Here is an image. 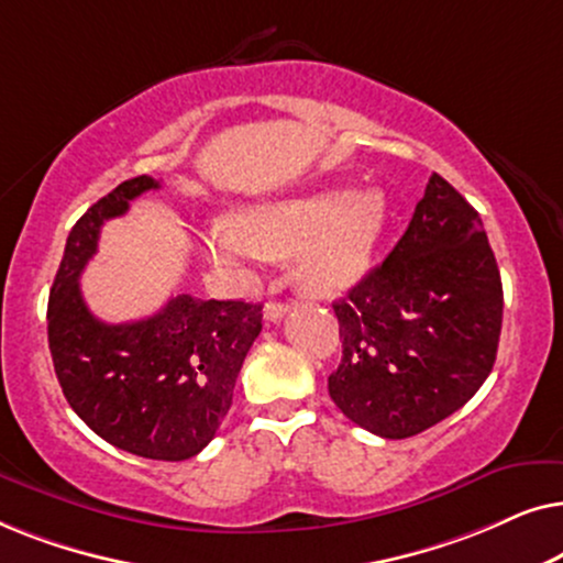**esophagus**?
<instances>
[{"mask_svg": "<svg viewBox=\"0 0 563 563\" xmlns=\"http://www.w3.org/2000/svg\"><path fill=\"white\" fill-rule=\"evenodd\" d=\"M287 310L289 307L284 305V302H276V299H272V302H266V307H264V318L268 320V322H279L284 314H287Z\"/></svg>", "mask_w": 563, "mask_h": 563, "instance_id": "34e87169", "label": "esophagus"}]
</instances>
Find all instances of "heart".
Here are the masks:
<instances>
[{
  "label": "heart",
  "mask_w": 563,
  "mask_h": 563,
  "mask_svg": "<svg viewBox=\"0 0 563 563\" xmlns=\"http://www.w3.org/2000/svg\"><path fill=\"white\" fill-rule=\"evenodd\" d=\"M387 225L379 191H318L249 207L238 222L214 220L205 256L238 268L261 256H295V284L307 295H341L364 279Z\"/></svg>",
  "instance_id": "obj_1"
}]
</instances>
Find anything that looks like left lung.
I'll return each instance as SVG.
<instances>
[{
    "instance_id": "1",
    "label": "left lung",
    "mask_w": 563,
    "mask_h": 563,
    "mask_svg": "<svg viewBox=\"0 0 563 563\" xmlns=\"http://www.w3.org/2000/svg\"><path fill=\"white\" fill-rule=\"evenodd\" d=\"M333 310L343 356L328 391L345 418L391 441L449 418L489 376L503 330L479 212L430 176L399 243Z\"/></svg>"
}]
</instances>
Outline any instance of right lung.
<instances>
[{
    "mask_svg": "<svg viewBox=\"0 0 563 563\" xmlns=\"http://www.w3.org/2000/svg\"><path fill=\"white\" fill-rule=\"evenodd\" d=\"M158 187L151 176L122 181L71 228L51 287L48 345L68 405L99 438L143 459L184 461L218 433L264 314L253 302L191 295L120 325L89 312L79 276L99 230Z\"/></svg>",
    "mask_w": 563,
    "mask_h": 563,
    "instance_id": "add662e5",
    "label": "right lung"
}]
</instances>
